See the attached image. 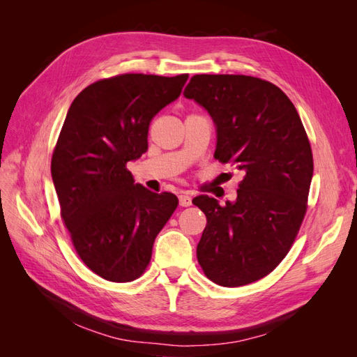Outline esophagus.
Wrapping results in <instances>:
<instances>
[{"label": "esophagus", "instance_id": "34e87169", "mask_svg": "<svg viewBox=\"0 0 357 357\" xmlns=\"http://www.w3.org/2000/svg\"><path fill=\"white\" fill-rule=\"evenodd\" d=\"M178 202L181 207H189L192 204V198L188 195V193H181V195H178Z\"/></svg>", "mask_w": 357, "mask_h": 357}]
</instances>
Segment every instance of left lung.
Listing matches in <instances>:
<instances>
[{
  "instance_id": "1",
  "label": "left lung",
  "mask_w": 357,
  "mask_h": 357,
  "mask_svg": "<svg viewBox=\"0 0 357 357\" xmlns=\"http://www.w3.org/2000/svg\"><path fill=\"white\" fill-rule=\"evenodd\" d=\"M183 95L215 126L214 158L244 174L235 201L193 198L207 226L197 257L211 282L238 287L283 261L307 210L312 155L304 125L275 84L231 74H197Z\"/></svg>"
}]
</instances>
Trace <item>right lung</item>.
Returning a JSON list of instances; mask_svg holds the SVG:
<instances>
[{
    "instance_id": "right-lung-1",
    "label": "right lung",
    "mask_w": 357,
    "mask_h": 357,
    "mask_svg": "<svg viewBox=\"0 0 357 357\" xmlns=\"http://www.w3.org/2000/svg\"><path fill=\"white\" fill-rule=\"evenodd\" d=\"M188 74H122L71 102L52 156L61 215L95 274L128 283L144 273L156 235L177 208L174 193L135 183L126 164L147 152L152 119L176 101Z\"/></svg>"
}]
</instances>
